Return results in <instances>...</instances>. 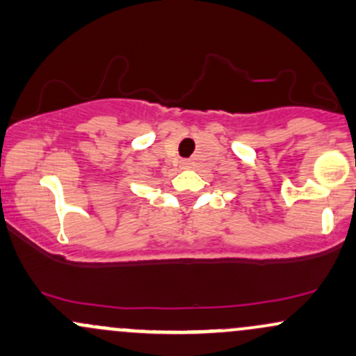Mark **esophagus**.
<instances>
[{"mask_svg": "<svg viewBox=\"0 0 356 356\" xmlns=\"http://www.w3.org/2000/svg\"><path fill=\"white\" fill-rule=\"evenodd\" d=\"M182 167H189V162H186L184 160V162H182Z\"/></svg>", "mask_w": 356, "mask_h": 356, "instance_id": "1", "label": "esophagus"}]
</instances>
